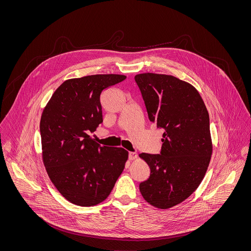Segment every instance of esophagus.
<instances>
[{
	"mask_svg": "<svg viewBox=\"0 0 251 251\" xmlns=\"http://www.w3.org/2000/svg\"><path fill=\"white\" fill-rule=\"evenodd\" d=\"M137 158L136 152H129V159L130 160H135Z\"/></svg>",
	"mask_w": 251,
	"mask_h": 251,
	"instance_id": "1",
	"label": "esophagus"
}]
</instances>
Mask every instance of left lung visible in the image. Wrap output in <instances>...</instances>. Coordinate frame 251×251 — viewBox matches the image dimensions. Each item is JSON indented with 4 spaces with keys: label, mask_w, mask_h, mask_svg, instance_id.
I'll use <instances>...</instances> for the list:
<instances>
[{
    "label": "left lung",
    "mask_w": 251,
    "mask_h": 251,
    "mask_svg": "<svg viewBox=\"0 0 251 251\" xmlns=\"http://www.w3.org/2000/svg\"><path fill=\"white\" fill-rule=\"evenodd\" d=\"M149 120L165 132L160 154L141 153L151 169L139 184L145 201L158 209L182 202L202 181L213 152L210 119L199 91L178 78L137 74Z\"/></svg>",
    "instance_id": "1"
}]
</instances>
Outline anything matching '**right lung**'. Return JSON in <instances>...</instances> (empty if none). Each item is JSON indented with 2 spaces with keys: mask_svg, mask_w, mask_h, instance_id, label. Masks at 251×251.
Listing matches in <instances>:
<instances>
[{
  "mask_svg": "<svg viewBox=\"0 0 251 251\" xmlns=\"http://www.w3.org/2000/svg\"><path fill=\"white\" fill-rule=\"evenodd\" d=\"M125 79L120 74L69 79L42 112L43 164L55 188L75 205L89 207L105 201L128 160L126 150L101 147L88 135L102 122L101 92Z\"/></svg>",
  "mask_w": 251,
  "mask_h": 251,
  "instance_id": "right-lung-1",
  "label": "right lung"
}]
</instances>
